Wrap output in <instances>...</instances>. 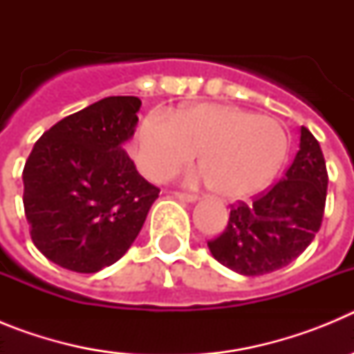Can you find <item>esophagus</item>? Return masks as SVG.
<instances>
[{
  "label": "esophagus",
  "mask_w": 354,
  "mask_h": 354,
  "mask_svg": "<svg viewBox=\"0 0 354 354\" xmlns=\"http://www.w3.org/2000/svg\"><path fill=\"white\" fill-rule=\"evenodd\" d=\"M175 196H179V198L186 200V202H195L198 196L195 195V193H189V192H174Z\"/></svg>",
  "instance_id": "esophagus-1"
}]
</instances>
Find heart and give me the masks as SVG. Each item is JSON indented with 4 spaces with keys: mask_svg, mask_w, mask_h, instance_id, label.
Wrapping results in <instances>:
<instances>
[{
    "mask_svg": "<svg viewBox=\"0 0 354 354\" xmlns=\"http://www.w3.org/2000/svg\"><path fill=\"white\" fill-rule=\"evenodd\" d=\"M287 134L277 120L227 104H195L174 117L152 111L140 124L134 158L145 177L170 179L200 150L204 177L228 200L262 192L286 161Z\"/></svg>",
    "mask_w": 354,
    "mask_h": 354,
    "instance_id": "heart-1",
    "label": "heart"
}]
</instances>
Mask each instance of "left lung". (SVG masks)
I'll return each mask as SVG.
<instances>
[{"instance_id": "8db88e82", "label": "left lung", "mask_w": 354, "mask_h": 354, "mask_svg": "<svg viewBox=\"0 0 354 354\" xmlns=\"http://www.w3.org/2000/svg\"><path fill=\"white\" fill-rule=\"evenodd\" d=\"M328 171L314 134L301 126L292 165L252 204L230 205L223 232L207 241L212 257L246 277L271 273L298 259L319 232L324 216Z\"/></svg>"}]
</instances>
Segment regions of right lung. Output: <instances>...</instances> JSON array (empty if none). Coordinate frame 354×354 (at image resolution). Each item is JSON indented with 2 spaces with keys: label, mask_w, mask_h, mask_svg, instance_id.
Segmentation results:
<instances>
[{
  "label": "right lung",
  "mask_w": 354,
  "mask_h": 354,
  "mask_svg": "<svg viewBox=\"0 0 354 354\" xmlns=\"http://www.w3.org/2000/svg\"><path fill=\"white\" fill-rule=\"evenodd\" d=\"M140 106L133 95L101 99L56 122L28 156L23 204L31 241L65 270L95 273L117 262L159 196L122 149Z\"/></svg>",
  "instance_id": "right-lung-1"
}]
</instances>
